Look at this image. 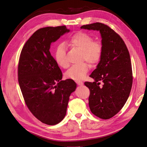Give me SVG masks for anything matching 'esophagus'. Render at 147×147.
I'll use <instances>...</instances> for the list:
<instances>
[{
  "label": "esophagus",
  "mask_w": 147,
  "mask_h": 147,
  "mask_svg": "<svg viewBox=\"0 0 147 147\" xmlns=\"http://www.w3.org/2000/svg\"><path fill=\"white\" fill-rule=\"evenodd\" d=\"M76 83L78 84V86H82L84 85V83L82 81H80V80H78V81H76Z\"/></svg>",
  "instance_id": "esophagus-1"
}]
</instances>
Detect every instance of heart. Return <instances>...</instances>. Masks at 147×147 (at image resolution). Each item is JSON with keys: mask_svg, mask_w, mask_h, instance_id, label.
<instances>
[{"mask_svg": "<svg viewBox=\"0 0 147 147\" xmlns=\"http://www.w3.org/2000/svg\"><path fill=\"white\" fill-rule=\"evenodd\" d=\"M68 42L71 46L82 51V60H86L89 63L95 64L100 60L102 52V45L99 41H93L92 36L87 33H76L69 38ZM54 58L56 63L60 67H68V62L64 44L60 43L56 47ZM88 69L89 67L87 63L74 65L66 72L65 76L74 80H82L86 76Z\"/></svg>", "mask_w": 147, "mask_h": 147, "instance_id": "obj_1", "label": "heart"}]
</instances>
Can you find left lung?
<instances>
[{
  "label": "left lung",
  "mask_w": 147,
  "mask_h": 147,
  "mask_svg": "<svg viewBox=\"0 0 147 147\" xmlns=\"http://www.w3.org/2000/svg\"><path fill=\"white\" fill-rule=\"evenodd\" d=\"M80 29L100 33L102 55L96 68L90 75L94 82L84 84L90 91L91 112L102 119H109L121 109L129 96L132 72L129 51L121 38L107 25L96 22ZM100 81L102 86H99Z\"/></svg>",
  "instance_id": "obj_1"
}]
</instances>
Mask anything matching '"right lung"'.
Returning a JSON list of instances; mask_svg holds the SVG:
<instances>
[{"instance_id":"obj_1","label":"right lung","mask_w":147,"mask_h":147,"mask_svg":"<svg viewBox=\"0 0 147 147\" xmlns=\"http://www.w3.org/2000/svg\"><path fill=\"white\" fill-rule=\"evenodd\" d=\"M65 26L40 29L27 41L18 64V82L27 106L43 123L55 125L66 115L69 96L77 84L61 80V73L50 53L52 42L66 33Z\"/></svg>"}]
</instances>
